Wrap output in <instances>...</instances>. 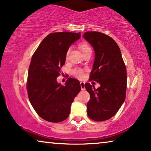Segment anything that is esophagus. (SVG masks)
Returning <instances> with one entry per match:
<instances>
[{
	"instance_id": "1",
	"label": "esophagus",
	"mask_w": 151,
	"mask_h": 151,
	"mask_svg": "<svg viewBox=\"0 0 151 151\" xmlns=\"http://www.w3.org/2000/svg\"><path fill=\"white\" fill-rule=\"evenodd\" d=\"M84 82H80V86H81V89L82 91H84L85 90V87H84Z\"/></svg>"
}]
</instances>
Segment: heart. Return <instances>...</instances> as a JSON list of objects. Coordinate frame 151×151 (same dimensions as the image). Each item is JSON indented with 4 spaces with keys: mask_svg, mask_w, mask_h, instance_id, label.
<instances>
[{
    "mask_svg": "<svg viewBox=\"0 0 151 151\" xmlns=\"http://www.w3.org/2000/svg\"><path fill=\"white\" fill-rule=\"evenodd\" d=\"M79 48L80 49V50L82 51V53H84L85 51L91 49L90 47L88 46V45L86 44V43H81V44H80ZM69 53V50H68L67 53H66V58L68 57ZM72 73H73L75 76H76L77 78H82V76H83L84 72H83V71H82V69H75L73 70Z\"/></svg>",
    "mask_w": 151,
    "mask_h": 151,
    "instance_id": "b5f03b06",
    "label": "heart"
}]
</instances>
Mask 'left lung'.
I'll use <instances>...</instances> for the list:
<instances>
[{"label": "left lung", "instance_id": "8db88e82", "mask_svg": "<svg viewBox=\"0 0 151 151\" xmlns=\"http://www.w3.org/2000/svg\"><path fill=\"white\" fill-rule=\"evenodd\" d=\"M83 38L95 51L89 80L100 84L98 88L89 83L84 84L90 94L86 104L87 115L93 120L105 121L114 116L124 102L127 69L120 49L112 38L97 32H86Z\"/></svg>", "mask_w": 151, "mask_h": 151}]
</instances>
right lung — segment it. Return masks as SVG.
<instances>
[{"label": "right lung", "mask_w": 151, "mask_h": 151, "mask_svg": "<svg viewBox=\"0 0 151 151\" xmlns=\"http://www.w3.org/2000/svg\"><path fill=\"white\" fill-rule=\"evenodd\" d=\"M80 36V32L51 33L43 39L32 58L27 84L29 100L45 120L56 123L67 119L72 102L81 90L80 82L74 78H68L65 86L57 82L66 53Z\"/></svg>", "instance_id": "right-lung-1"}]
</instances>
